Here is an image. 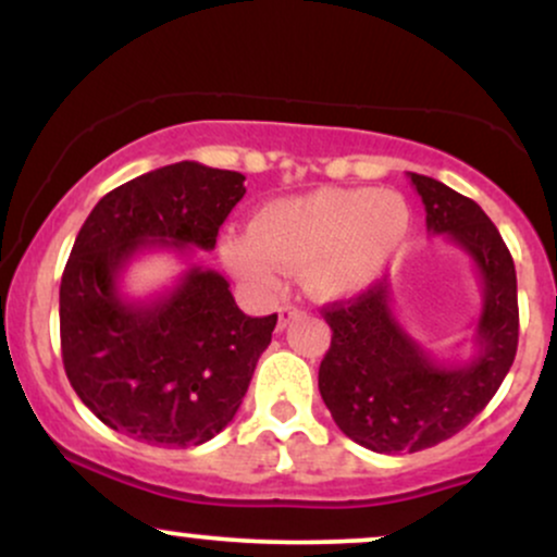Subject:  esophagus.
<instances>
[{"label": "esophagus", "mask_w": 557, "mask_h": 557, "mask_svg": "<svg viewBox=\"0 0 557 557\" xmlns=\"http://www.w3.org/2000/svg\"><path fill=\"white\" fill-rule=\"evenodd\" d=\"M298 314H300L298 306H283V309H280V330H285L287 324H290V319H296Z\"/></svg>", "instance_id": "34e87169"}]
</instances>
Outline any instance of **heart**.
Listing matches in <instances>:
<instances>
[{
    "label": "heart",
    "mask_w": 557,
    "mask_h": 557,
    "mask_svg": "<svg viewBox=\"0 0 557 557\" xmlns=\"http://www.w3.org/2000/svg\"><path fill=\"white\" fill-rule=\"evenodd\" d=\"M411 233V209L395 190L322 188L264 203L251 230L222 238L227 270L257 296H272L283 272H304L322 300L359 296L398 257Z\"/></svg>",
    "instance_id": "obj_1"
}]
</instances>
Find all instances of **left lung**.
I'll return each mask as SVG.
<instances>
[{"label":"left lung","instance_id":"obj_1","mask_svg":"<svg viewBox=\"0 0 557 557\" xmlns=\"http://www.w3.org/2000/svg\"><path fill=\"white\" fill-rule=\"evenodd\" d=\"M426 209V230L474 261L482 280L476 354L466 363L434 361L393 314L389 280L327 306L330 350L319 393L354 443L374 453H417L461 432L503 385L519 348L516 267L497 227L476 201L434 177L408 172Z\"/></svg>","mask_w":557,"mask_h":557}]
</instances>
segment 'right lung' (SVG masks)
<instances>
[{"instance_id":"add662e5","label":"right lung","mask_w":557,"mask_h":557,"mask_svg":"<svg viewBox=\"0 0 557 557\" xmlns=\"http://www.w3.org/2000/svg\"><path fill=\"white\" fill-rule=\"evenodd\" d=\"M240 172L177 162L127 181L83 222L62 272V363L78 398L114 432L188 447L240 408L277 314L246 317L220 272L190 264L168 293L127 300L120 274L149 248L212 251L246 194Z\"/></svg>"}]
</instances>
